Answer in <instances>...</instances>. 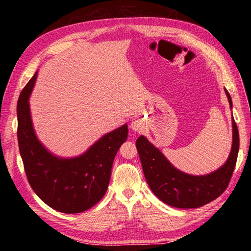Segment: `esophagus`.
<instances>
[{"label":"esophagus","mask_w":251,"mask_h":251,"mask_svg":"<svg viewBox=\"0 0 251 251\" xmlns=\"http://www.w3.org/2000/svg\"><path fill=\"white\" fill-rule=\"evenodd\" d=\"M131 128L133 131H136V132H141L143 128H144V123L143 120L141 119H135L132 125H131Z\"/></svg>","instance_id":"obj_1"}]
</instances>
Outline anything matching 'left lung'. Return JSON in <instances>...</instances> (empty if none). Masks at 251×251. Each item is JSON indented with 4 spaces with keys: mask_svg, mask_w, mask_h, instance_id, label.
<instances>
[{
    "mask_svg": "<svg viewBox=\"0 0 251 251\" xmlns=\"http://www.w3.org/2000/svg\"><path fill=\"white\" fill-rule=\"evenodd\" d=\"M230 107L231 98L225 90ZM232 148L226 163L221 169L206 176H191L176 170L153 144L143 136L136 140L144 177L159 199L178 208H197L221 196L228 186L237 163L240 138L232 118Z\"/></svg>",
    "mask_w": 251,
    "mask_h": 251,
    "instance_id": "left-lung-1",
    "label": "left lung"
}]
</instances>
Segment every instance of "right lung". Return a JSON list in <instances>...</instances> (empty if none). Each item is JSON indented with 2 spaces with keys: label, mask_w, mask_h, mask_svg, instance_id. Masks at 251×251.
Returning a JSON list of instances; mask_svg holds the SVG:
<instances>
[{
  "label": "right lung",
  "mask_w": 251,
  "mask_h": 251,
  "mask_svg": "<svg viewBox=\"0 0 251 251\" xmlns=\"http://www.w3.org/2000/svg\"><path fill=\"white\" fill-rule=\"evenodd\" d=\"M37 73L22 90L18 100V142L27 180L48 206L65 214L82 212L107 192L114 158L127 138V126L104 135L83 155L59 159L37 140L30 117L29 96Z\"/></svg>",
  "instance_id": "add662e5"
}]
</instances>
